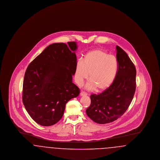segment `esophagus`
<instances>
[{"instance_id":"obj_1","label":"esophagus","mask_w":160,"mask_h":160,"mask_svg":"<svg viewBox=\"0 0 160 160\" xmlns=\"http://www.w3.org/2000/svg\"><path fill=\"white\" fill-rule=\"evenodd\" d=\"M88 94H87V93H86V92H84L82 91L80 92V96H86Z\"/></svg>"}]
</instances>
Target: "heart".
<instances>
[{"mask_svg":"<svg viewBox=\"0 0 160 160\" xmlns=\"http://www.w3.org/2000/svg\"><path fill=\"white\" fill-rule=\"evenodd\" d=\"M118 71L117 58L102 49H95L85 54L83 61L77 62L75 71V80L81 85L89 77L88 90L102 91L113 83Z\"/></svg>","mask_w":160,"mask_h":160,"instance_id":"b5f03b06","label":"heart"}]
</instances>
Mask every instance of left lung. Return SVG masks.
<instances>
[{
  "label": "left lung",
  "instance_id": "1",
  "mask_svg": "<svg viewBox=\"0 0 160 160\" xmlns=\"http://www.w3.org/2000/svg\"><path fill=\"white\" fill-rule=\"evenodd\" d=\"M118 71L113 83L102 93L92 94L86 114L99 124L113 122L126 112L136 88V69L128 54L116 46Z\"/></svg>",
  "mask_w": 160,
  "mask_h": 160
}]
</instances>
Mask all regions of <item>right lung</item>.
<instances>
[{
  "mask_svg": "<svg viewBox=\"0 0 160 160\" xmlns=\"http://www.w3.org/2000/svg\"><path fill=\"white\" fill-rule=\"evenodd\" d=\"M76 42L54 43L29 65L23 86V102L32 119L42 126L61 120L66 104L77 97L79 88L73 83L77 65Z\"/></svg>",
  "mask_w": 160,
  "mask_h": 160,
  "instance_id": "add662e5",
  "label": "right lung"
}]
</instances>
